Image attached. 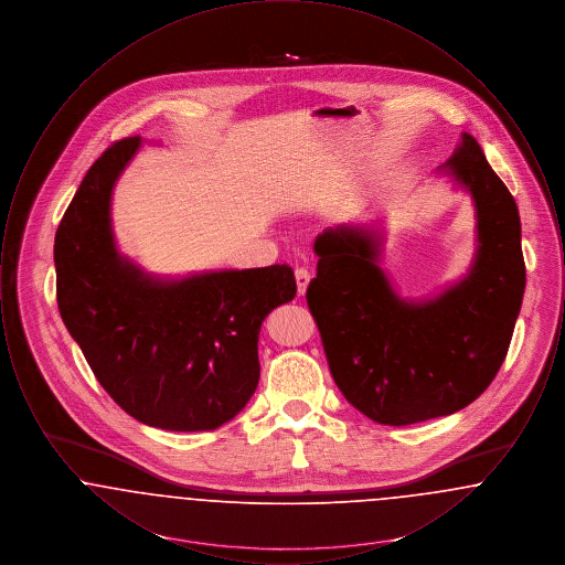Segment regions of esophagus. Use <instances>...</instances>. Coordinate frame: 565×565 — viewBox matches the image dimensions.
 Here are the masks:
<instances>
[{
    "label": "esophagus",
    "instance_id": "34e87169",
    "mask_svg": "<svg viewBox=\"0 0 565 565\" xmlns=\"http://www.w3.org/2000/svg\"><path fill=\"white\" fill-rule=\"evenodd\" d=\"M296 277V290H298V295L302 296L307 292V286H309V281H311V273L307 269H302V267H298L295 270Z\"/></svg>",
    "mask_w": 565,
    "mask_h": 565
}]
</instances>
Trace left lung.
<instances>
[{
    "label": "left lung",
    "instance_id": "obj_1",
    "mask_svg": "<svg viewBox=\"0 0 565 565\" xmlns=\"http://www.w3.org/2000/svg\"><path fill=\"white\" fill-rule=\"evenodd\" d=\"M468 186L479 215V254L456 288L404 302L376 267L373 231L337 226L316 239L318 275L307 305L334 383L383 426H411L475 403L511 345L525 290L521 220L511 192L463 134L445 164Z\"/></svg>",
    "mask_w": 565,
    "mask_h": 565
}]
</instances>
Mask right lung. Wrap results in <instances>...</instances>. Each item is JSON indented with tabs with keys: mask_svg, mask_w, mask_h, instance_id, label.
<instances>
[{
	"mask_svg": "<svg viewBox=\"0 0 565 565\" xmlns=\"http://www.w3.org/2000/svg\"><path fill=\"white\" fill-rule=\"evenodd\" d=\"M139 137L90 164L54 237L56 305L90 371L125 413L162 430H215L256 392L258 332L296 295L286 265L220 270L175 284L116 254L109 194Z\"/></svg>",
	"mask_w": 565,
	"mask_h": 565,
	"instance_id": "1",
	"label": "right lung"
}]
</instances>
